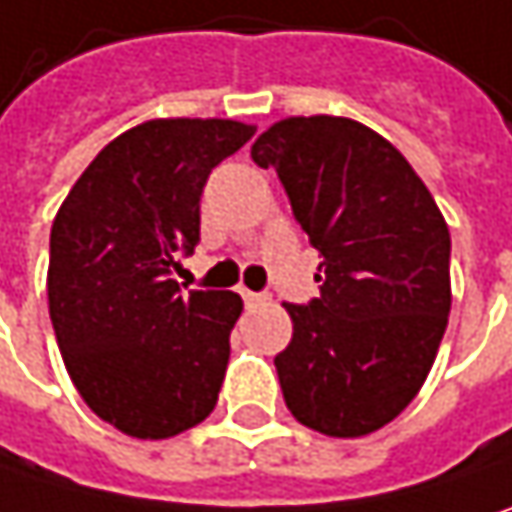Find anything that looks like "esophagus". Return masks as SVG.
Instances as JSON below:
<instances>
[{"label":"esophagus","instance_id":"obj_1","mask_svg":"<svg viewBox=\"0 0 512 512\" xmlns=\"http://www.w3.org/2000/svg\"><path fill=\"white\" fill-rule=\"evenodd\" d=\"M243 302H246V307H257V304H266L269 299H266L263 293H252V290H243Z\"/></svg>","mask_w":512,"mask_h":512}]
</instances>
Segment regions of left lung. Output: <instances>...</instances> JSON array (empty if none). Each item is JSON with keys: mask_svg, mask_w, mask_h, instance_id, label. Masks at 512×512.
Here are the masks:
<instances>
[{"mask_svg": "<svg viewBox=\"0 0 512 512\" xmlns=\"http://www.w3.org/2000/svg\"><path fill=\"white\" fill-rule=\"evenodd\" d=\"M322 255L319 299L284 304L275 357L290 413L325 437H366L422 390L451 310V237L390 140L346 117H287L252 146Z\"/></svg>", "mask_w": 512, "mask_h": 512, "instance_id": "left-lung-1", "label": "left lung"}]
</instances>
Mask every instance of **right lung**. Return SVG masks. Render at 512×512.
Listing matches in <instances>:
<instances>
[{"label": "right lung", "instance_id": "1", "mask_svg": "<svg viewBox=\"0 0 512 512\" xmlns=\"http://www.w3.org/2000/svg\"><path fill=\"white\" fill-rule=\"evenodd\" d=\"M234 119H149L72 184L49 237V316L84 404L137 440H166L216 407L243 299L181 293L210 169L249 143Z\"/></svg>", "mask_w": 512, "mask_h": 512}]
</instances>
